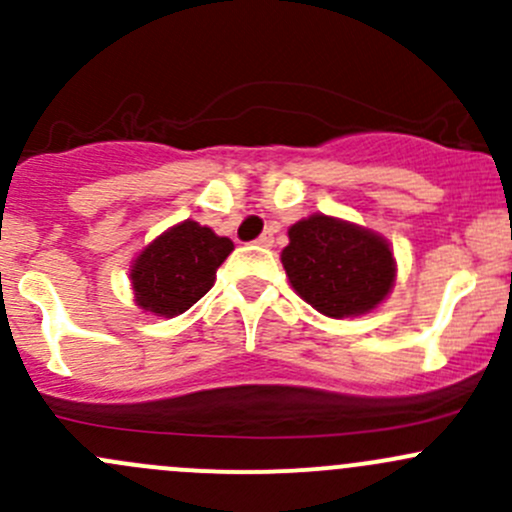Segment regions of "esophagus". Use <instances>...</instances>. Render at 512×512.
<instances>
[{"instance_id":"1","label":"esophagus","mask_w":512,"mask_h":512,"mask_svg":"<svg viewBox=\"0 0 512 512\" xmlns=\"http://www.w3.org/2000/svg\"><path fill=\"white\" fill-rule=\"evenodd\" d=\"M272 242H275V235H272V230H265L260 237H257V245H262V247H270Z\"/></svg>"}]
</instances>
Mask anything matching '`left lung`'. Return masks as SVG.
<instances>
[{"instance_id": "obj_1", "label": "left lung", "mask_w": 512, "mask_h": 512, "mask_svg": "<svg viewBox=\"0 0 512 512\" xmlns=\"http://www.w3.org/2000/svg\"><path fill=\"white\" fill-rule=\"evenodd\" d=\"M282 265L294 292L334 319L374 309L396 277L384 237L327 215L289 227Z\"/></svg>"}]
</instances>
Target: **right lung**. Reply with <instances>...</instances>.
<instances>
[{
	"instance_id": "1",
	"label": "right lung",
	"mask_w": 512,
	"mask_h": 512,
	"mask_svg": "<svg viewBox=\"0 0 512 512\" xmlns=\"http://www.w3.org/2000/svg\"><path fill=\"white\" fill-rule=\"evenodd\" d=\"M232 242L193 220L170 227L141 252L131 270L136 302L158 317L193 307L215 282Z\"/></svg>"
}]
</instances>
